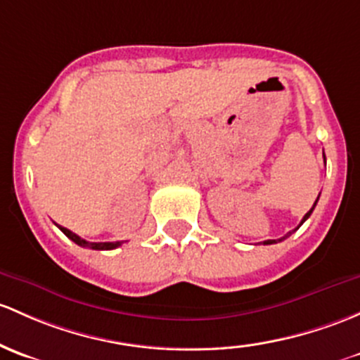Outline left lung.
<instances>
[{"mask_svg":"<svg viewBox=\"0 0 360 360\" xmlns=\"http://www.w3.org/2000/svg\"><path fill=\"white\" fill-rule=\"evenodd\" d=\"M317 198H319V196H317ZM316 203H317V200H316ZM316 203H314V207H316ZM314 207H312V209H310V210L307 212V214H305V215H304V219H302L300 226H302V224H304V222H305V221H307V219H309V215H310V214H312ZM300 226H298V228H300ZM298 228H297V229H298ZM290 234H291V233H288V234H286V236H290ZM286 236H283V238H281V240H285V238H286ZM281 240H266V241H264V245H272V243H278V241H281Z\"/></svg>","mask_w":360,"mask_h":360,"instance_id":"8db88e82","label":"left lung"}]
</instances>
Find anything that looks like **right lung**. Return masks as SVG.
<instances>
[{
    "instance_id": "1",
    "label": "right lung",
    "mask_w": 360,
    "mask_h": 360,
    "mask_svg": "<svg viewBox=\"0 0 360 360\" xmlns=\"http://www.w3.org/2000/svg\"><path fill=\"white\" fill-rule=\"evenodd\" d=\"M58 226V224H56ZM60 229H62V233L65 234L67 238H70L74 243H77L79 247H86V248H91V250H113L117 247H120L122 245V241H105V243H91V241H86L82 240L81 236H77L75 233H72V231H69L67 228H62V226H58Z\"/></svg>"
}]
</instances>
